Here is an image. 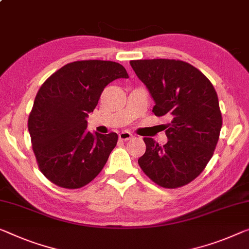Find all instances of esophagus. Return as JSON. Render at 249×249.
Returning a JSON list of instances; mask_svg holds the SVG:
<instances>
[{"label": "esophagus", "mask_w": 249, "mask_h": 249, "mask_svg": "<svg viewBox=\"0 0 249 249\" xmlns=\"http://www.w3.org/2000/svg\"><path fill=\"white\" fill-rule=\"evenodd\" d=\"M132 134L131 133H129L128 131H122L120 134H118V137H120V140H122V141H128V140H131L132 139Z\"/></svg>", "instance_id": "1"}]
</instances>
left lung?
<instances>
[{"instance_id":"left-lung-1","label":"left lung","mask_w":249,"mask_h":249,"mask_svg":"<svg viewBox=\"0 0 249 249\" xmlns=\"http://www.w3.org/2000/svg\"><path fill=\"white\" fill-rule=\"evenodd\" d=\"M129 64L153 98V113L171 118L164 145L144 137L146 151L139 159L141 169L163 188L190 183L206 168L219 140L222 117L213 84L181 60L145 59Z\"/></svg>"}]
</instances>
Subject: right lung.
<instances>
[{
  "label": "right lung",
  "mask_w": 249,
  "mask_h": 249,
  "mask_svg": "<svg viewBox=\"0 0 249 249\" xmlns=\"http://www.w3.org/2000/svg\"><path fill=\"white\" fill-rule=\"evenodd\" d=\"M128 78L114 61L81 60L53 73L36 96L28 128L43 176L55 185L78 189L98 176L116 146V133L87 131L88 114L107 85Z\"/></svg>",
  "instance_id": "add662e5"
}]
</instances>
